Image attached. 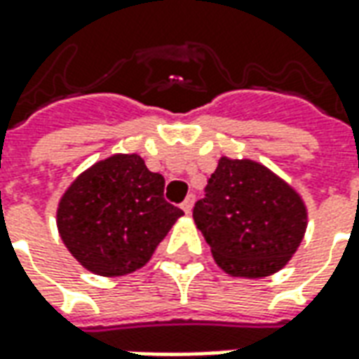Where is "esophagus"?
Here are the masks:
<instances>
[{
	"label": "esophagus",
	"mask_w": 359,
	"mask_h": 359,
	"mask_svg": "<svg viewBox=\"0 0 359 359\" xmlns=\"http://www.w3.org/2000/svg\"><path fill=\"white\" fill-rule=\"evenodd\" d=\"M180 208H182V211H184V213H190V211H192V208H194V196L192 194L188 196L187 200L180 203Z\"/></svg>",
	"instance_id": "obj_1"
}]
</instances>
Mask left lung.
Returning a JSON list of instances; mask_svg holds the SVG:
<instances>
[{"instance_id":"left-lung-1","label":"left lung","mask_w":359,"mask_h":359,"mask_svg":"<svg viewBox=\"0 0 359 359\" xmlns=\"http://www.w3.org/2000/svg\"><path fill=\"white\" fill-rule=\"evenodd\" d=\"M192 215L219 267L246 278L283 269L308 226L306 205L290 184L265 165L231 157L219 159Z\"/></svg>"}]
</instances>
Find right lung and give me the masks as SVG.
<instances>
[{"instance_id":"right-lung-1","label":"right lung","mask_w":359,"mask_h":359,"mask_svg":"<svg viewBox=\"0 0 359 359\" xmlns=\"http://www.w3.org/2000/svg\"><path fill=\"white\" fill-rule=\"evenodd\" d=\"M165 179L136 154H117L79 175L61 198L57 229L74 259L102 277L140 269L184 215L163 198Z\"/></svg>"}]
</instances>
